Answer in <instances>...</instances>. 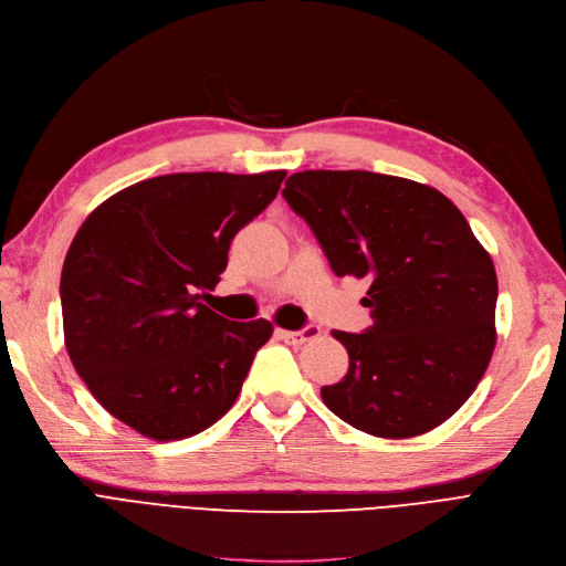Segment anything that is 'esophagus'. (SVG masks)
Returning <instances> with one entry per match:
<instances>
[{"mask_svg": "<svg viewBox=\"0 0 566 566\" xmlns=\"http://www.w3.org/2000/svg\"><path fill=\"white\" fill-rule=\"evenodd\" d=\"M279 337H281L283 342H287V344L300 346V344H306V342H311V339L321 337V325L306 323L302 329H281Z\"/></svg>", "mask_w": 566, "mask_h": 566, "instance_id": "obj_1", "label": "esophagus"}]
</instances>
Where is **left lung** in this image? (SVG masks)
<instances>
[{"label": "left lung", "mask_w": 566, "mask_h": 566, "mask_svg": "<svg viewBox=\"0 0 566 566\" xmlns=\"http://www.w3.org/2000/svg\"><path fill=\"white\" fill-rule=\"evenodd\" d=\"M283 199L337 276L369 279L373 325L335 329L348 373L323 386L329 412L377 438L450 419L490 365L499 283L461 210L433 187L369 170H304Z\"/></svg>", "instance_id": "obj_1"}]
</instances>
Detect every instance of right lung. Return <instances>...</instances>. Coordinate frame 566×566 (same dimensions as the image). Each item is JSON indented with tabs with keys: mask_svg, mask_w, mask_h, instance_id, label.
I'll list each match as a JSON object with an SVG mask.
<instances>
[{
	"mask_svg": "<svg viewBox=\"0 0 566 566\" xmlns=\"http://www.w3.org/2000/svg\"><path fill=\"white\" fill-rule=\"evenodd\" d=\"M285 170L172 172L97 206L61 276L65 346L95 400L154 440H182L229 412L269 321L201 304L229 245L276 199Z\"/></svg>",
	"mask_w": 566,
	"mask_h": 566,
	"instance_id": "1",
	"label": "right lung"
}]
</instances>
